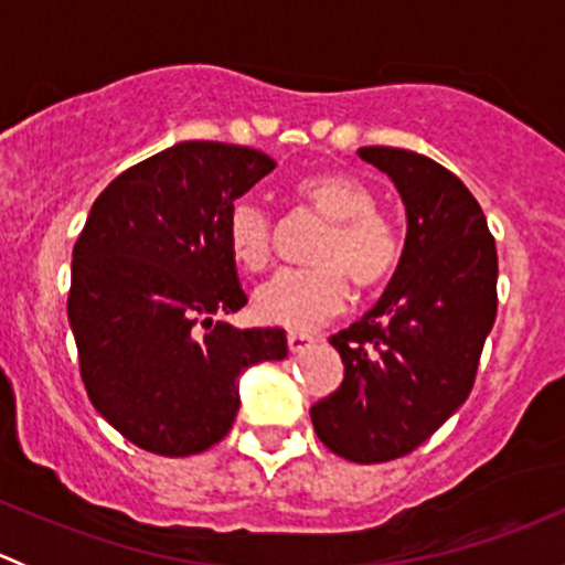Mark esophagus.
I'll return each instance as SVG.
<instances>
[{
    "instance_id": "obj_1",
    "label": "esophagus",
    "mask_w": 565,
    "mask_h": 565,
    "mask_svg": "<svg viewBox=\"0 0 565 565\" xmlns=\"http://www.w3.org/2000/svg\"><path fill=\"white\" fill-rule=\"evenodd\" d=\"M287 344H289V352H292V355H300V352L311 350L315 339H311V335H306V333H289Z\"/></svg>"
}]
</instances>
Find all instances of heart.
I'll use <instances>...</instances> for the list:
<instances>
[{"label": "heart", "instance_id": "heart-1", "mask_svg": "<svg viewBox=\"0 0 565 565\" xmlns=\"http://www.w3.org/2000/svg\"><path fill=\"white\" fill-rule=\"evenodd\" d=\"M295 196L328 221L311 262L315 267L278 270L259 284L250 300L254 317L287 330H311L339 315L358 289L383 287L396 273L402 243L383 218L374 193L361 180L339 172H315L295 182ZM226 246L243 270H262L270 259L273 224L256 199H237L226 215Z\"/></svg>", "mask_w": 565, "mask_h": 565}]
</instances>
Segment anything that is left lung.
Returning <instances> with one entry per match:
<instances>
[{
  "mask_svg": "<svg viewBox=\"0 0 565 565\" xmlns=\"http://www.w3.org/2000/svg\"><path fill=\"white\" fill-rule=\"evenodd\" d=\"M407 213V237L372 311L330 335L344 380L311 407L319 440L377 465L415 451L465 404L498 315V250L481 204L431 158L361 147Z\"/></svg>",
  "mask_w": 565,
  "mask_h": 565,
  "instance_id": "left-lung-1",
  "label": "left lung"
}]
</instances>
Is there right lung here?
Wrapping results in <instances>:
<instances>
[{"label": "right lung", "mask_w": 565, "mask_h": 565, "mask_svg": "<svg viewBox=\"0 0 565 565\" xmlns=\"http://www.w3.org/2000/svg\"><path fill=\"white\" fill-rule=\"evenodd\" d=\"M273 169L250 147L180 141L108 182L73 246L67 322L84 388L145 451H207L235 424L241 374L287 358L281 328L213 319L246 306L226 215Z\"/></svg>", "instance_id": "right-lung-1"}]
</instances>
